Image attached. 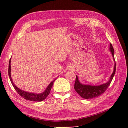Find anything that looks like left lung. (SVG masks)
Here are the masks:
<instances>
[{
  "label": "left lung",
  "mask_w": 128,
  "mask_h": 128,
  "mask_svg": "<svg viewBox=\"0 0 128 128\" xmlns=\"http://www.w3.org/2000/svg\"><path fill=\"white\" fill-rule=\"evenodd\" d=\"M110 50L112 52L114 61L115 62V58H114V50L112 44H110ZM116 72V63H115V67L112 74L110 76V78L108 82L105 84L100 85V86H90V85H84L80 84L78 79V77L76 76V80L74 84V89L76 92L78 93L79 95L81 96L82 98L86 99H89L94 98L100 96L108 88V87L110 85L112 78L114 76Z\"/></svg>",
  "instance_id": "1"
}]
</instances>
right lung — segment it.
Instances as JSON below:
<instances>
[{
  "label": "right lung",
  "mask_w": 128,
  "mask_h": 128,
  "mask_svg": "<svg viewBox=\"0 0 128 128\" xmlns=\"http://www.w3.org/2000/svg\"><path fill=\"white\" fill-rule=\"evenodd\" d=\"M10 62H11V58L9 60V68H8V74L9 76L11 82L14 87V88L16 90V91L18 92V94L22 96L23 98H24L25 100H32V101H36V102H40L42 101V100H45L46 97L48 96L49 93L50 92L51 89L52 88V86L54 82L55 81V80H53V81L49 84V85L47 87L46 90L42 93L40 94H35V93H29L25 92L20 89L18 88L17 86L14 84L13 82H12V80L11 77V65H10Z\"/></svg>",
  "instance_id": "right-lung-1"
}]
</instances>
